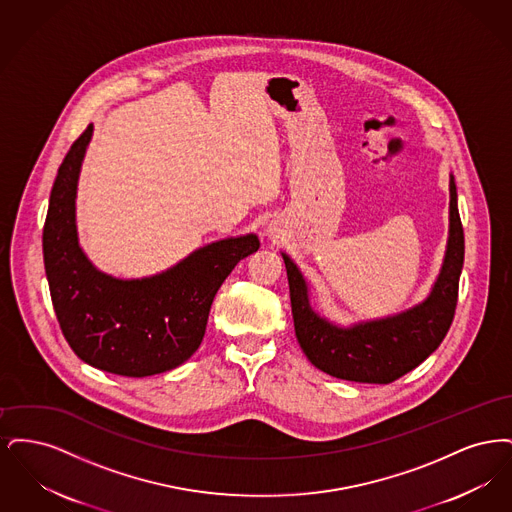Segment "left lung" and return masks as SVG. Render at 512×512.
Segmentation results:
<instances>
[{
	"instance_id": "1",
	"label": "left lung",
	"mask_w": 512,
	"mask_h": 512,
	"mask_svg": "<svg viewBox=\"0 0 512 512\" xmlns=\"http://www.w3.org/2000/svg\"><path fill=\"white\" fill-rule=\"evenodd\" d=\"M282 259L288 272L295 336L307 359L341 380L390 384L438 349L455 317L464 263L455 178L449 176V238L443 265L428 297L407 311L338 326L311 307L309 284L292 257L282 253Z\"/></svg>"
}]
</instances>
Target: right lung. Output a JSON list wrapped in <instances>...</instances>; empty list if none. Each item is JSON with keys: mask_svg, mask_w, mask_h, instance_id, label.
I'll use <instances>...</instances> for the list:
<instances>
[{"mask_svg": "<svg viewBox=\"0 0 512 512\" xmlns=\"http://www.w3.org/2000/svg\"><path fill=\"white\" fill-rule=\"evenodd\" d=\"M92 132L94 124L71 146L49 195L42 242L53 309L84 363L128 378L161 374L194 355L222 282L261 244L255 234L219 240L146 278L101 272L76 230V188Z\"/></svg>", "mask_w": 512, "mask_h": 512, "instance_id": "add662e5", "label": "right lung"}]
</instances>
